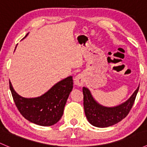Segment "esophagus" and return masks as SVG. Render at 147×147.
<instances>
[{
  "mask_svg": "<svg viewBox=\"0 0 147 147\" xmlns=\"http://www.w3.org/2000/svg\"><path fill=\"white\" fill-rule=\"evenodd\" d=\"M84 77H83L82 75L81 74H79V75H77L75 78V80H74V82L76 84L77 86H82L83 84H84Z\"/></svg>",
  "mask_w": 147,
  "mask_h": 147,
  "instance_id": "esophagus-1",
  "label": "esophagus"
}]
</instances>
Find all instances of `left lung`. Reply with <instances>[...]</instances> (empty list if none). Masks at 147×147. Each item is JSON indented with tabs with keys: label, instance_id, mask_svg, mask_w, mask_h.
<instances>
[{
	"label": "left lung",
	"instance_id": "left-lung-1",
	"mask_svg": "<svg viewBox=\"0 0 147 147\" xmlns=\"http://www.w3.org/2000/svg\"><path fill=\"white\" fill-rule=\"evenodd\" d=\"M139 88V85L127 101L115 107H106L94 98L87 87H83L84 113L89 122L94 127L100 128L117 124L128 115L134 105Z\"/></svg>",
	"mask_w": 147,
	"mask_h": 147
}]
</instances>
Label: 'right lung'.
I'll return each mask as SVG.
<instances>
[{"label": "right lung", "mask_w": 147, "mask_h": 147, "mask_svg": "<svg viewBox=\"0 0 147 147\" xmlns=\"http://www.w3.org/2000/svg\"><path fill=\"white\" fill-rule=\"evenodd\" d=\"M9 82L12 96L20 114L30 122L43 127L54 125L60 121L73 88L72 76H69L55 84L42 95L27 98L18 94Z\"/></svg>", "instance_id": "obj_1"}]
</instances>
